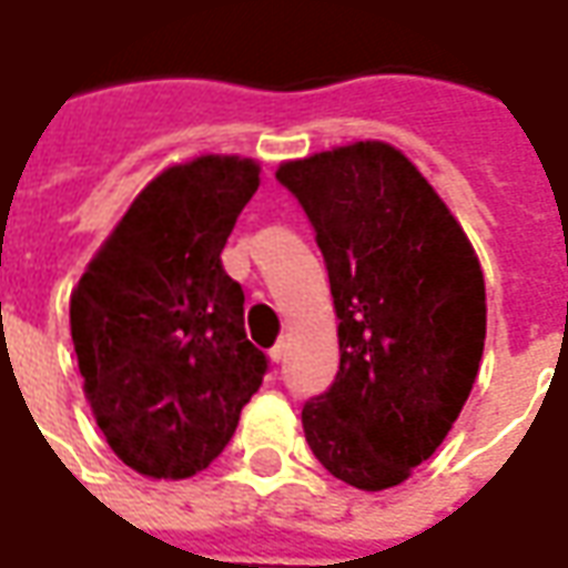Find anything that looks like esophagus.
Returning a JSON list of instances; mask_svg holds the SVG:
<instances>
[{
	"label": "esophagus",
	"mask_w": 568,
	"mask_h": 568,
	"mask_svg": "<svg viewBox=\"0 0 568 568\" xmlns=\"http://www.w3.org/2000/svg\"><path fill=\"white\" fill-rule=\"evenodd\" d=\"M285 353H288V341H285V337H280V341H276V346L271 349V358L273 362H283Z\"/></svg>",
	"instance_id": "esophagus-1"
}]
</instances>
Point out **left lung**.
Here are the masks:
<instances>
[{"label":"left lung","mask_w":568,"mask_h":568,"mask_svg":"<svg viewBox=\"0 0 568 568\" xmlns=\"http://www.w3.org/2000/svg\"><path fill=\"white\" fill-rule=\"evenodd\" d=\"M276 179L316 231L341 320V371L301 410L310 450L349 487H398L447 438L480 368V261L389 142L285 161Z\"/></svg>","instance_id":"8db88e82"}]
</instances>
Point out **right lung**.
Masks as SVG:
<instances>
[{"label":"right lung","mask_w":568,"mask_h":568,"mask_svg":"<svg viewBox=\"0 0 568 568\" xmlns=\"http://www.w3.org/2000/svg\"><path fill=\"white\" fill-rule=\"evenodd\" d=\"M261 166L200 154L142 187L69 297L84 395L109 447L154 480L203 471L258 393L243 288L222 267Z\"/></svg>","instance_id":"obj_1"}]
</instances>
